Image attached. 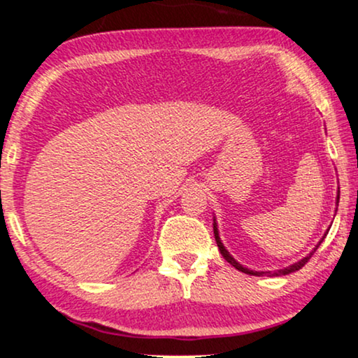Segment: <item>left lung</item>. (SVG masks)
I'll return each mask as SVG.
<instances>
[{
	"mask_svg": "<svg viewBox=\"0 0 358 358\" xmlns=\"http://www.w3.org/2000/svg\"><path fill=\"white\" fill-rule=\"evenodd\" d=\"M338 199H341V191L337 192V202H338ZM214 236H215V242H217V247H219V250H220V254H222V257L227 260L229 264H231V266H234L237 268V271H241V272H244V273H249V275H268V273L271 272H257V271H250V268H247V267H244V266H241L239 262H237L236 259L232 257L231 254H229V250L226 249V247H224V244L222 242H220V237H219V231H217V224H215V219H214ZM324 241V239H322ZM320 241V242H322ZM320 242L319 244L315 245V249L312 250L310 254L308 255H306V257H303L302 260H299V262H295V264H292V266H289V267H285V268H280V271H277V272H273V275H287V273H290V272H295V271H299V268H302L303 266H306V264L308 262V259L312 257V255H314V252L317 249H319V245H320Z\"/></svg>",
	"mask_w": 358,
	"mask_h": 358,
	"instance_id": "8db88e82",
	"label": "left lung"
}]
</instances>
